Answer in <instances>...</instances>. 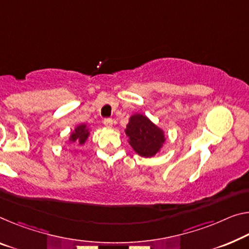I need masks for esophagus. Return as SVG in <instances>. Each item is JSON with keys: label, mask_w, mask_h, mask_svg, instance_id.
<instances>
[{"label": "esophagus", "mask_w": 249, "mask_h": 249, "mask_svg": "<svg viewBox=\"0 0 249 249\" xmlns=\"http://www.w3.org/2000/svg\"><path fill=\"white\" fill-rule=\"evenodd\" d=\"M103 123H104V125L106 126V127H112V126H113V120H112V118H104Z\"/></svg>", "instance_id": "obj_1"}]
</instances>
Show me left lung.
I'll use <instances>...</instances> for the list:
<instances>
[{"label": "left lung", "mask_w": 249, "mask_h": 249, "mask_svg": "<svg viewBox=\"0 0 249 249\" xmlns=\"http://www.w3.org/2000/svg\"><path fill=\"white\" fill-rule=\"evenodd\" d=\"M125 132L134 151L143 157L155 155L165 141L161 129L141 114H135L131 117Z\"/></svg>", "instance_id": "1"}]
</instances>
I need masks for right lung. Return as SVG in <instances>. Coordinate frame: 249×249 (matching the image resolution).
Listing matches in <instances>:
<instances>
[{
  "mask_svg": "<svg viewBox=\"0 0 249 249\" xmlns=\"http://www.w3.org/2000/svg\"><path fill=\"white\" fill-rule=\"evenodd\" d=\"M88 136L89 132L86 131L85 125H80L71 135V142H78L80 144H83L88 139Z\"/></svg>",
  "mask_w": 249,
  "mask_h": 249,
  "instance_id": "right-lung-1",
  "label": "right lung"
}]
</instances>
